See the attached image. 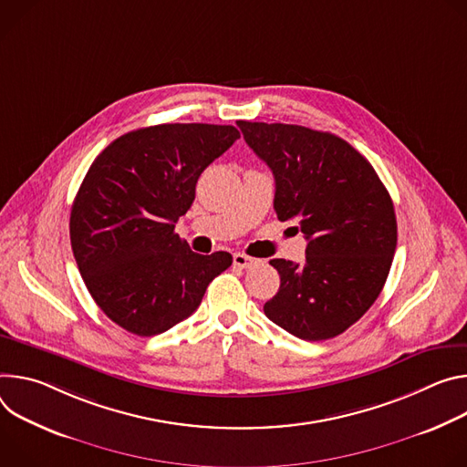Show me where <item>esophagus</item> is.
<instances>
[{"mask_svg":"<svg viewBox=\"0 0 467 467\" xmlns=\"http://www.w3.org/2000/svg\"><path fill=\"white\" fill-rule=\"evenodd\" d=\"M234 264H235L237 267H241V269H248V267L255 265L257 260H255V257H250V255H246V254L237 252V254H234Z\"/></svg>","mask_w":467,"mask_h":467,"instance_id":"1","label":"esophagus"}]
</instances>
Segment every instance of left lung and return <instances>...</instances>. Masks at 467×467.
<instances>
[{
	"label": "left lung",
	"instance_id": "left-lung-1",
	"mask_svg": "<svg viewBox=\"0 0 467 467\" xmlns=\"http://www.w3.org/2000/svg\"><path fill=\"white\" fill-rule=\"evenodd\" d=\"M246 144L273 171L278 221L307 241L302 265L280 275L265 316L306 341L339 336L380 295L397 246L393 202L371 163L347 140L295 124L239 120Z\"/></svg>",
	"mask_w": 467,
	"mask_h": 467
}]
</instances>
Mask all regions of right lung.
Segmentation results:
<instances>
[{"label":"right lung","instance_id":"obj_1","mask_svg":"<svg viewBox=\"0 0 467 467\" xmlns=\"http://www.w3.org/2000/svg\"><path fill=\"white\" fill-rule=\"evenodd\" d=\"M239 137L234 126H150L90 165L70 213L72 252L90 296L124 330L150 337L172 328L232 265L228 252H192L174 226L203 169Z\"/></svg>","mask_w":467,"mask_h":467}]
</instances>
